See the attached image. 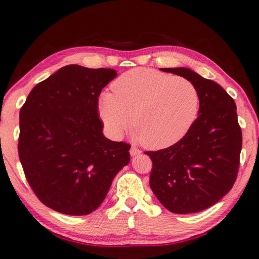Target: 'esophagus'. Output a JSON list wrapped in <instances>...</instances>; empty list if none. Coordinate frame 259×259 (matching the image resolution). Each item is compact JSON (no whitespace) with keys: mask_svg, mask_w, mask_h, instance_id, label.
I'll use <instances>...</instances> for the list:
<instances>
[{"mask_svg":"<svg viewBox=\"0 0 259 259\" xmlns=\"http://www.w3.org/2000/svg\"><path fill=\"white\" fill-rule=\"evenodd\" d=\"M140 153H142V152H140L138 148H136V147H131L130 148V155H131V156H136V155H139Z\"/></svg>","mask_w":259,"mask_h":259,"instance_id":"esophagus-1","label":"esophagus"}]
</instances>
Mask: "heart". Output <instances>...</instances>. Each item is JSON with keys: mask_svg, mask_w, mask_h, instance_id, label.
<instances>
[{"mask_svg": "<svg viewBox=\"0 0 259 259\" xmlns=\"http://www.w3.org/2000/svg\"><path fill=\"white\" fill-rule=\"evenodd\" d=\"M103 93L98 113L112 137L121 138L133 123L134 140L150 149L171 147L185 137L199 113L200 94L194 82L158 70L126 71Z\"/></svg>", "mask_w": 259, "mask_h": 259, "instance_id": "obj_1", "label": "heart"}]
</instances>
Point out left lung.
<instances>
[{"label": "left lung", "mask_w": 259, "mask_h": 259, "mask_svg": "<svg viewBox=\"0 0 259 259\" xmlns=\"http://www.w3.org/2000/svg\"><path fill=\"white\" fill-rule=\"evenodd\" d=\"M159 70L194 82L200 106L194 125L180 142L146 153L153 161L149 185L172 213H197L218 203L237 179L242 146L237 106L219 83L189 68Z\"/></svg>", "instance_id": "1"}]
</instances>
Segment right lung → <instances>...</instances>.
I'll list each match as a JSON object with an SVG mask.
<instances>
[{
  "instance_id": "1",
  "label": "right lung",
  "mask_w": 259,
  "mask_h": 259,
  "mask_svg": "<svg viewBox=\"0 0 259 259\" xmlns=\"http://www.w3.org/2000/svg\"><path fill=\"white\" fill-rule=\"evenodd\" d=\"M113 69L70 64L31 89L21 107L19 158L38 199L59 213H92L130 162V146L103 135L98 96Z\"/></svg>"
}]
</instances>
